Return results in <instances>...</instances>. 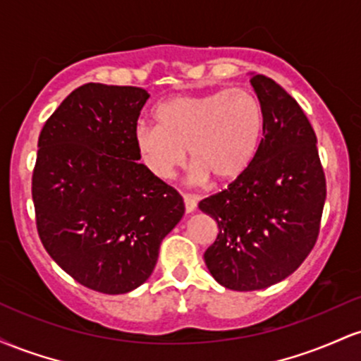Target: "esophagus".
Masks as SVG:
<instances>
[{
    "label": "esophagus",
    "mask_w": 361,
    "mask_h": 361,
    "mask_svg": "<svg viewBox=\"0 0 361 361\" xmlns=\"http://www.w3.org/2000/svg\"><path fill=\"white\" fill-rule=\"evenodd\" d=\"M183 202H185V210L188 214H192L193 210L197 209V197H195V195L185 193L183 195Z\"/></svg>",
    "instance_id": "34e87169"
}]
</instances>
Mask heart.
I'll list each match as a JSON object with an SVG mask.
<instances>
[{
	"label": "heart",
	"instance_id": "b5f03b06",
	"mask_svg": "<svg viewBox=\"0 0 361 361\" xmlns=\"http://www.w3.org/2000/svg\"><path fill=\"white\" fill-rule=\"evenodd\" d=\"M156 126L135 128L144 163L161 178L183 166L186 149L197 180H233L247 169L263 135V109L246 88L181 94L161 103Z\"/></svg>",
	"mask_w": 361,
	"mask_h": 361
}]
</instances>
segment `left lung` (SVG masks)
<instances>
[{
  "mask_svg": "<svg viewBox=\"0 0 361 361\" xmlns=\"http://www.w3.org/2000/svg\"><path fill=\"white\" fill-rule=\"evenodd\" d=\"M263 109V137L252 163L222 192L198 204L219 234L204 258L219 283L238 292L292 275L312 251L326 200L316 132L292 97L251 74Z\"/></svg>",
  "mask_w": 361,
  "mask_h": 361,
  "instance_id": "left-lung-1",
  "label": "left lung"
}]
</instances>
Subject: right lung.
Segmentation results:
<instances>
[{
  "label": "right lung",
  "mask_w": 361,
  "mask_h": 361,
  "mask_svg": "<svg viewBox=\"0 0 361 361\" xmlns=\"http://www.w3.org/2000/svg\"><path fill=\"white\" fill-rule=\"evenodd\" d=\"M147 98L135 86L88 82L39 135L32 198L40 241L69 276L109 295L151 276L161 241L185 214L181 195L139 163L134 135Z\"/></svg>",
  "instance_id": "add662e5"
}]
</instances>
